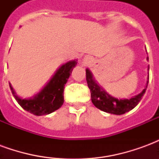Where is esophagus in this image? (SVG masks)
Segmentation results:
<instances>
[{
    "instance_id": "esophagus-1",
    "label": "esophagus",
    "mask_w": 159,
    "mask_h": 159,
    "mask_svg": "<svg viewBox=\"0 0 159 159\" xmlns=\"http://www.w3.org/2000/svg\"><path fill=\"white\" fill-rule=\"evenodd\" d=\"M88 60H89V59H86V61H88Z\"/></svg>"
}]
</instances>
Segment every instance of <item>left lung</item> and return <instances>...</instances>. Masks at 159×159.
Instances as JSON below:
<instances>
[{
  "label": "left lung",
  "mask_w": 159,
  "mask_h": 159,
  "mask_svg": "<svg viewBox=\"0 0 159 159\" xmlns=\"http://www.w3.org/2000/svg\"><path fill=\"white\" fill-rule=\"evenodd\" d=\"M147 70H149V67ZM86 80L91 93V100L95 107L107 113L122 115L134 109L142 99L149 82V73L147 76L145 89L139 94L131 97L129 99H117L111 96L102 87L98 84L89 69H86Z\"/></svg>",
  "instance_id": "obj_1"
}]
</instances>
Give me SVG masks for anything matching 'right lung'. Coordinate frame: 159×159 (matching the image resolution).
I'll return each mask as SVG.
<instances>
[{"label":"right lung","mask_w":159,"mask_h":159,"mask_svg":"<svg viewBox=\"0 0 159 159\" xmlns=\"http://www.w3.org/2000/svg\"><path fill=\"white\" fill-rule=\"evenodd\" d=\"M77 59L63 64L54 73L52 78L39 93L31 98L23 99L16 94L11 83L10 89L17 102L30 113L36 116H43L53 112L62 107L64 103V89L69 79L73 68L76 66Z\"/></svg>","instance_id":"right-lung-1"}]
</instances>
